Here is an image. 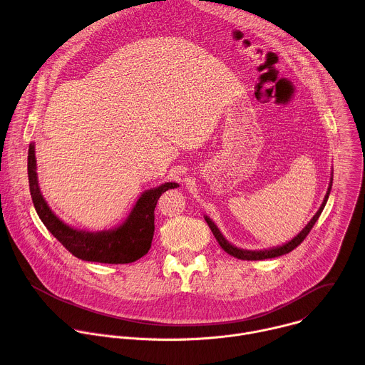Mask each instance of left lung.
<instances>
[{"instance_id":"1","label":"left lung","mask_w":365,"mask_h":365,"mask_svg":"<svg viewBox=\"0 0 365 365\" xmlns=\"http://www.w3.org/2000/svg\"><path fill=\"white\" fill-rule=\"evenodd\" d=\"M331 188H332V177H331V182H329L328 191H327V194H325L324 202L321 204V207H319V210L317 211V214L311 218V222L304 227V230H302L297 237H294L292 240L284 243V245H282V246L272 247V249H266V250H245V249H239V247L233 246L232 243H229V242L225 239V236L220 233V230L217 229V226L212 223V220H211L210 217L205 215L204 218H205V222H207L208 227L211 229V232H212L215 240L218 242V245H220L222 249H223L225 252H227L230 256L237 257V259H242V260H263V259H272V257H277V256H282V255H286V253H289V252H292L294 249H297V247L305 240V237L309 235V232H311L312 227L315 226L317 220L319 218V215H321V212H322V210H324V207H325V204H327V201H328Z\"/></svg>"}]
</instances>
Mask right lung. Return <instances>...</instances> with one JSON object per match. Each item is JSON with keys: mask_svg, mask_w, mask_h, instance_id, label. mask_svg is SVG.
<instances>
[{"mask_svg": "<svg viewBox=\"0 0 365 365\" xmlns=\"http://www.w3.org/2000/svg\"><path fill=\"white\" fill-rule=\"evenodd\" d=\"M29 184L34 208L47 230L78 259L86 262L123 264L132 263L148 253L154 237V210L163 192L177 188V182H165L140 194L126 220L105 232L78 230L63 223L43 198L37 181L34 143L29 148Z\"/></svg>", "mask_w": 365, "mask_h": 365, "instance_id": "right-lung-1", "label": "right lung"}]
</instances>
